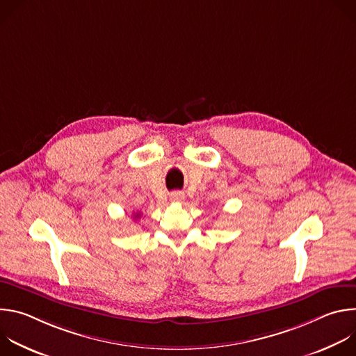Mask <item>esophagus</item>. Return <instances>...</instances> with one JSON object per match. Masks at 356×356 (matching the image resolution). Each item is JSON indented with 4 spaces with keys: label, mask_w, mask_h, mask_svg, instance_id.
Here are the masks:
<instances>
[{
    "label": "esophagus",
    "mask_w": 356,
    "mask_h": 356,
    "mask_svg": "<svg viewBox=\"0 0 356 356\" xmlns=\"http://www.w3.org/2000/svg\"><path fill=\"white\" fill-rule=\"evenodd\" d=\"M170 200L173 202H181L184 200V194L181 191H175L170 194Z\"/></svg>",
    "instance_id": "34e87169"
}]
</instances>
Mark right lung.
Returning <instances> with one entry per match:
<instances>
[{
  "instance_id": "add662e5",
  "label": "right lung",
  "mask_w": 356,
  "mask_h": 356,
  "mask_svg": "<svg viewBox=\"0 0 356 356\" xmlns=\"http://www.w3.org/2000/svg\"><path fill=\"white\" fill-rule=\"evenodd\" d=\"M134 217H135V218H139V217H140V213H136V214H134Z\"/></svg>"
}]
</instances>
